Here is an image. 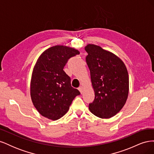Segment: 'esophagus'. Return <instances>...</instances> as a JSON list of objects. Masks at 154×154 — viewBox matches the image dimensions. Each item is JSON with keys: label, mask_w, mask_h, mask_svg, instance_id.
<instances>
[{"label": "esophagus", "mask_w": 154, "mask_h": 154, "mask_svg": "<svg viewBox=\"0 0 154 154\" xmlns=\"http://www.w3.org/2000/svg\"><path fill=\"white\" fill-rule=\"evenodd\" d=\"M78 90L81 92V94L83 92V87L82 86H80L78 87Z\"/></svg>", "instance_id": "esophagus-1"}]
</instances>
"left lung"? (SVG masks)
Instances as JSON below:
<instances>
[{"instance_id": "obj_1", "label": "left lung", "mask_w": 154, "mask_h": 154, "mask_svg": "<svg viewBox=\"0 0 154 154\" xmlns=\"http://www.w3.org/2000/svg\"><path fill=\"white\" fill-rule=\"evenodd\" d=\"M85 50L95 94L88 109L97 117L111 118L119 112L127 100V69L122 60L98 45L88 44Z\"/></svg>"}]
</instances>
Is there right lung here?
<instances>
[{
    "label": "right lung",
    "instance_id": "right-lung-1",
    "mask_svg": "<svg viewBox=\"0 0 154 154\" xmlns=\"http://www.w3.org/2000/svg\"><path fill=\"white\" fill-rule=\"evenodd\" d=\"M79 54L76 49L56 45L40 56L32 74L31 97L42 116L60 119L67 112L74 97L80 94L71 87V78L63 70L69 59Z\"/></svg>",
    "mask_w": 154,
    "mask_h": 154
}]
</instances>
